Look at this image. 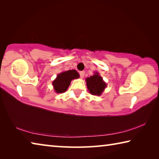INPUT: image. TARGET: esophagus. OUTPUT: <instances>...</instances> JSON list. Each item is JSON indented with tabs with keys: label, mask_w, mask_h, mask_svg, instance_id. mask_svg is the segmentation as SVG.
Here are the masks:
<instances>
[{
	"label": "esophagus",
	"mask_w": 159,
	"mask_h": 159,
	"mask_svg": "<svg viewBox=\"0 0 159 159\" xmlns=\"http://www.w3.org/2000/svg\"><path fill=\"white\" fill-rule=\"evenodd\" d=\"M80 77L81 78V79H83V77H84V75H85V71H80Z\"/></svg>",
	"instance_id": "esophagus-1"
}]
</instances>
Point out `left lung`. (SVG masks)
Listing matches in <instances>:
<instances>
[{
    "label": "left lung",
    "mask_w": 159,
    "mask_h": 159,
    "mask_svg": "<svg viewBox=\"0 0 159 159\" xmlns=\"http://www.w3.org/2000/svg\"><path fill=\"white\" fill-rule=\"evenodd\" d=\"M85 81L88 90L93 95H101L107 87V83L99 76L98 72H95L93 76L88 77L85 79Z\"/></svg>",
    "instance_id": "1"
}]
</instances>
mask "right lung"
Returning a JSON list of instances; mask_svg holds the SVG:
<instances>
[{
  "label": "right lung",
  "mask_w": 159,
  "mask_h": 159,
  "mask_svg": "<svg viewBox=\"0 0 159 159\" xmlns=\"http://www.w3.org/2000/svg\"><path fill=\"white\" fill-rule=\"evenodd\" d=\"M78 78H79V74L74 69L61 72L53 80L52 85L54 90L57 93H64L68 89L71 80Z\"/></svg>",
  "instance_id": "add662e5"
}]
</instances>
